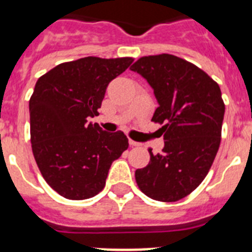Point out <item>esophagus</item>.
<instances>
[{
    "label": "esophagus",
    "mask_w": 252,
    "mask_h": 252,
    "mask_svg": "<svg viewBox=\"0 0 252 252\" xmlns=\"http://www.w3.org/2000/svg\"><path fill=\"white\" fill-rule=\"evenodd\" d=\"M128 144H130V146H141L142 145L141 142L133 141V140H131V139H128Z\"/></svg>",
    "instance_id": "obj_1"
}]
</instances>
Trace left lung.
<instances>
[{
	"label": "left lung",
	"instance_id": "left-lung-1",
	"mask_svg": "<svg viewBox=\"0 0 252 252\" xmlns=\"http://www.w3.org/2000/svg\"><path fill=\"white\" fill-rule=\"evenodd\" d=\"M131 70L153 87L159 107L151 121L162 125L165 146L135 171L140 190L151 199L177 202L203 182L221 142L224 103L204 70L171 54L148 55Z\"/></svg>",
	"mask_w": 252,
	"mask_h": 252
}]
</instances>
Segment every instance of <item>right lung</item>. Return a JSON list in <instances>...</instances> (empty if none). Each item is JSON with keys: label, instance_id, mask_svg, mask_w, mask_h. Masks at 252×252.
<instances>
[{"label": "right lung", "instance_id": "obj_1", "mask_svg": "<svg viewBox=\"0 0 252 252\" xmlns=\"http://www.w3.org/2000/svg\"><path fill=\"white\" fill-rule=\"evenodd\" d=\"M132 62L86 57L37 79L29 102L31 148L43 178L62 197L81 201L98 194L113 160L128 148L122 131L106 132L87 121L98 116L108 83Z\"/></svg>", "mask_w": 252, "mask_h": 252}]
</instances>
